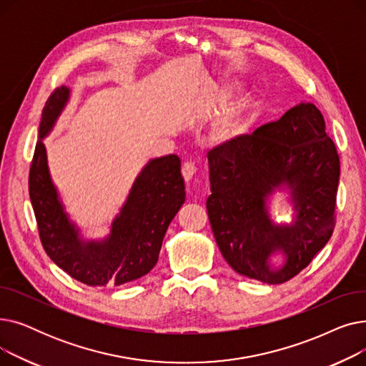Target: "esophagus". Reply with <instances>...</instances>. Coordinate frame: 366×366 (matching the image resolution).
Wrapping results in <instances>:
<instances>
[{
  "label": "esophagus",
  "instance_id": "1",
  "mask_svg": "<svg viewBox=\"0 0 366 366\" xmlns=\"http://www.w3.org/2000/svg\"><path fill=\"white\" fill-rule=\"evenodd\" d=\"M196 172H197V167L193 163L187 162V163L182 164V177H184L185 182H189L191 179H193L194 175H196Z\"/></svg>",
  "mask_w": 366,
  "mask_h": 366
}]
</instances>
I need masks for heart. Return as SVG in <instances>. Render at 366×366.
Segmentation results:
<instances>
[{"mask_svg":"<svg viewBox=\"0 0 366 366\" xmlns=\"http://www.w3.org/2000/svg\"><path fill=\"white\" fill-rule=\"evenodd\" d=\"M234 89L228 87L221 93L219 107H224L229 98H232ZM246 130V107H242L233 112H229L227 117H224L214 130L215 141L219 145H232L240 139L242 134Z\"/></svg>","mask_w":366,"mask_h":366,"instance_id":"heart-1","label":"heart"}]
</instances>
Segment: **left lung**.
Segmentation results:
<instances>
[{
  "label": "left lung",
  "instance_id": "left-lung-1",
  "mask_svg": "<svg viewBox=\"0 0 366 366\" xmlns=\"http://www.w3.org/2000/svg\"><path fill=\"white\" fill-rule=\"evenodd\" d=\"M210 227L225 261L249 279L277 285L297 276L332 236L340 157L310 102L207 152ZM290 189L295 214L277 224L267 210ZM282 258L276 267L272 261Z\"/></svg>",
  "mask_w": 366,
  "mask_h": 366
}]
</instances>
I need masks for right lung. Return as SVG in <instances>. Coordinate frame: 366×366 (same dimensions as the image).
<instances>
[{
	"label": "right lung",
	"mask_w": 366,
	"mask_h": 366,
	"mask_svg": "<svg viewBox=\"0 0 366 366\" xmlns=\"http://www.w3.org/2000/svg\"><path fill=\"white\" fill-rule=\"evenodd\" d=\"M71 96L66 86L47 99L29 170V197L41 243L51 261L89 286H119L145 276L157 264L170 221L185 202L181 160L175 154L149 160L134 179L109 234L89 240L71 221L47 163L43 139L53 130Z\"/></svg>",
	"instance_id": "obj_1"
}]
</instances>
